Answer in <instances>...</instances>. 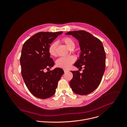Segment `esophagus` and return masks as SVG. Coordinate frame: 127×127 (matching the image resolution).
<instances>
[{"label":"esophagus","instance_id":"1","mask_svg":"<svg viewBox=\"0 0 127 127\" xmlns=\"http://www.w3.org/2000/svg\"><path fill=\"white\" fill-rule=\"evenodd\" d=\"M64 71L65 72H68L69 70H66V69H64Z\"/></svg>","mask_w":127,"mask_h":127}]
</instances>
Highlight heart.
I'll use <instances>...</instances> for the list:
<instances>
[{"label":"heart","mask_w":127,"mask_h":127,"mask_svg":"<svg viewBox=\"0 0 127 127\" xmlns=\"http://www.w3.org/2000/svg\"><path fill=\"white\" fill-rule=\"evenodd\" d=\"M61 41L65 43L70 50H73L75 47L74 41L69 37H63L62 38ZM57 42H54L50 45L48 49V52L50 56L52 57H56L57 56ZM75 58L73 56L61 57L57 60L56 64L58 67L68 69L75 61Z\"/></svg>","instance_id":"obj_1"}]
</instances>
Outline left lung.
<instances>
[{
	"mask_svg": "<svg viewBox=\"0 0 127 127\" xmlns=\"http://www.w3.org/2000/svg\"><path fill=\"white\" fill-rule=\"evenodd\" d=\"M78 41L81 51L79 59L74 66L84 70L71 71L72 79L70 82L72 91L80 95H87L94 91L100 84L105 70L106 54L102 42L90 33L83 30L69 32Z\"/></svg>",
	"mask_w": 127,
	"mask_h": 127,
	"instance_id": "left-lung-1",
	"label": "left lung"
}]
</instances>
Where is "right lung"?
<instances>
[{
    "mask_svg": "<svg viewBox=\"0 0 127 127\" xmlns=\"http://www.w3.org/2000/svg\"><path fill=\"white\" fill-rule=\"evenodd\" d=\"M62 32H39L24 43L20 63L21 74L29 91L34 96L48 98L56 93L58 81L64 72L57 68L50 70L55 63L50 57V44ZM44 69H49L46 73Z\"/></svg>",
    "mask_w": 127,
    "mask_h": 127,
    "instance_id": "1",
    "label": "right lung"
}]
</instances>
